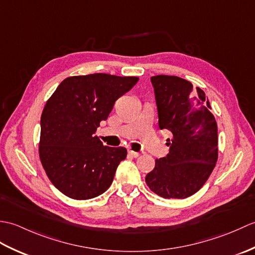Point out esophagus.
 Returning <instances> with one entry per match:
<instances>
[{"instance_id":"obj_1","label":"esophagus","mask_w":255,"mask_h":255,"mask_svg":"<svg viewBox=\"0 0 255 255\" xmlns=\"http://www.w3.org/2000/svg\"><path fill=\"white\" fill-rule=\"evenodd\" d=\"M128 153L130 154L131 156H133V158H138V156L140 155V153H139V152H136V151H132V150H129V151H128Z\"/></svg>"}]
</instances>
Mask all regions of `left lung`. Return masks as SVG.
<instances>
[{"instance_id": "1", "label": "left lung", "mask_w": 255, "mask_h": 255, "mask_svg": "<svg viewBox=\"0 0 255 255\" xmlns=\"http://www.w3.org/2000/svg\"><path fill=\"white\" fill-rule=\"evenodd\" d=\"M160 129H167L170 152L156 159L145 176L149 188L163 198H186L208 180L218 159L217 123L205 92L175 75L151 78Z\"/></svg>"}]
</instances>
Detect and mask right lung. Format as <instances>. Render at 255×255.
Segmentation results:
<instances>
[{"label": "right lung", "instance_id": "obj_1", "mask_svg": "<svg viewBox=\"0 0 255 255\" xmlns=\"http://www.w3.org/2000/svg\"><path fill=\"white\" fill-rule=\"evenodd\" d=\"M138 80L106 73L74 75L64 79L47 101L39 158L48 178L66 196L91 199L111 186L127 150L103 145L94 133L116 100Z\"/></svg>", "mask_w": 255, "mask_h": 255}]
</instances>
